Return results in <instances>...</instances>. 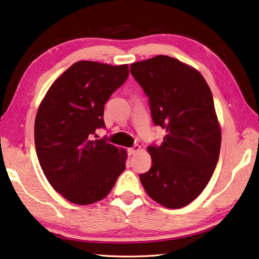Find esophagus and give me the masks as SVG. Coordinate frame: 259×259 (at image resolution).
Returning a JSON list of instances; mask_svg holds the SVG:
<instances>
[{"label": "esophagus", "mask_w": 259, "mask_h": 259, "mask_svg": "<svg viewBox=\"0 0 259 259\" xmlns=\"http://www.w3.org/2000/svg\"><path fill=\"white\" fill-rule=\"evenodd\" d=\"M139 150H140V146L139 145H135V146H133V147L128 148V153H129V155H134V154H136L137 152H139Z\"/></svg>", "instance_id": "obj_1"}]
</instances>
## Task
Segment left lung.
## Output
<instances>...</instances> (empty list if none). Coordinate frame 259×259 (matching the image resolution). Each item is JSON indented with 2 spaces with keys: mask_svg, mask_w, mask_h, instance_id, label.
<instances>
[{
  "mask_svg": "<svg viewBox=\"0 0 259 259\" xmlns=\"http://www.w3.org/2000/svg\"><path fill=\"white\" fill-rule=\"evenodd\" d=\"M130 71L149 97L154 123L166 133L161 145L147 147L152 167L140 182L159 205L185 207L207 186L220 156L210 88L198 70L166 55L135 62Z\"/></svg>",
  "mask_w": 259,
  "mask_h": 259,
  "instance_id": "1",
  "label": "left lung"
}]
</instances>
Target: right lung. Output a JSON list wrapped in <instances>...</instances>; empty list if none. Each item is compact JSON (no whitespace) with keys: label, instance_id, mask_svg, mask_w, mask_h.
Instances as JSON below:
<instances>
[{"label":"right lung","instance_id":"obj_1","mask_svg":"<svg viewBox=\"0 0 259 259\" xmlns=\"http://www.w3.org/2000/svg\"><path fill=\"white\" fill-rule=\"evenodd\" d=\"M128 76V64L78 61L40 102L37 157L50 185L70 203L89 205L105 198L124 171L126 150L92 136L105 126V103Z\"/></svg>","mask_w":259,"mask_h":259}]
</instances>
